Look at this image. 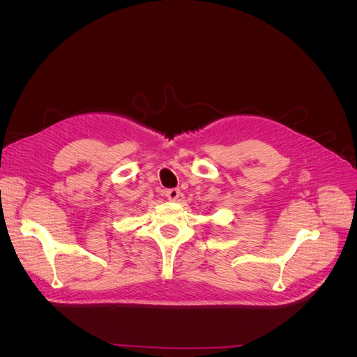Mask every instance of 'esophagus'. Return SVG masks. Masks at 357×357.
I'll list each match as a JSON object with an SVG mask.
<instances>
[{"instance_id": "obj_1", "label": "esophagus", "mask_w": 357, "mask_h": 357, "mask_svg": "<svg viewBox=\"0 0 357 357\" xmlns=\"http://www.w3.org/2000/svg\"><path fill=\"white\" fill-rule=\"evenodd\" d=\"M180 195H181V192H180V189H177V188H172V189H167V190H165V197H167L169 201H177V199L180 198Z\"/></svg>"}]
</instances>
